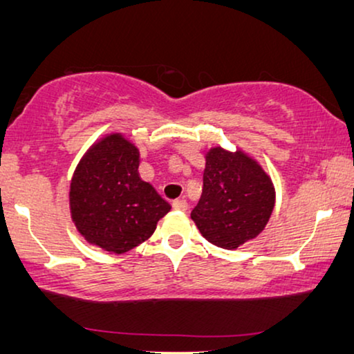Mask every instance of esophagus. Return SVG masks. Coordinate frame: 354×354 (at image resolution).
Wrapping results in <instances>:
<instances>
[{
  "instance_id": "obj_1",
  "label": "esophagus",
  "mask_w": 354,
  "mask_h": 354,
  "mask_svg": "<svg viewBox=\"0 0 354 354\" xmlns=\"http://www.w3.org/2000/svg\"><path fill=\"white\" fill-rule=\"evenodd\" d=\"M172 207H174V209H176V211L183 212V211H187L188 205H187V201L182 198V200H176V201H174V203H172Z\"/></svg>"
}]
</instances>
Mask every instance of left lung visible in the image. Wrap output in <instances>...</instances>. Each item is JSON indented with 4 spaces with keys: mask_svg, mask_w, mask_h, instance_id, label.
<instances>
[{
    "mask_svg": "<svg viewBox=\"0 0 354 354\" xmlns=\"http://www.w3.org/2000/svg\"><path fill=\"white\" fill-rule=\"evenodd\" d=\"M203 193L192 219L209 243L236 250L258 236L272 216V178L251 154L211 147L205 153Z\"/></svg>",
    "mask_w": 354,
    "mask_h": 354,
    "instance_id": "left-lung-1",
    "label": "left lung"
}]
</instances>
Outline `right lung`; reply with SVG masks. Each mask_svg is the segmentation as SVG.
Segmentation results:
<instances>
[{
    "mask_svg": "<svg viewBox=\"0 0 354 354\" xmlns=\"http://www.w3.org/2000/svg\"><path fill=\"white\" fill-rule=\"evenodd\" d=\"M140 149L122 132L96 140L77 164L69 188L71 219L86 243L124 254L147 241L167 201L138 176Z\"/></svg>",
    "mask_w": 354,
    "mask_h": 354,
    "instance_id": "obj_1",
    "label": "right lung"
}]
</instances>
